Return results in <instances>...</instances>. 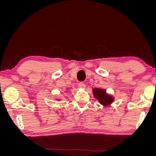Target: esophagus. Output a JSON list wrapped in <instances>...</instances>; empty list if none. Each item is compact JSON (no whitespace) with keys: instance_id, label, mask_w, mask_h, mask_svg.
Returning <instances> with one entry per match:
<instances>
[{"instance_id":"obj_1","label":"esophagus","mask_w":156,"mask_h":156,"mask_svg":"<svg viewBox=\"0 0 156 156\" xmlns=\"http://www.w3.org/2000/svg\"><path fill=\"white\" fill-rule=\"evenodd\" d=\"M78 87L80 89H84L86 87V85H85V84H84L83 83H80L78 84Z\"/></svg>"}]
</instances>
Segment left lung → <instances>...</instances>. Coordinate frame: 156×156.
<instances>
[{
    "label": "left lung",
    "mask_w": 156,
    "mask_h": 156,
    "mask_svg": "<svg viewBox=\"0 0 156 156\" xmlns=\"http://www.w3.org/2000/svg\"><path fill=\"white\" fill-rule=\"evenodd\" d=\"M94 97L103 106H108L111 105L115 101V98L111 94L107 93L105 89L94 88L92 89Z\"/></svg>",
    "instance_id": "1"
}]
</instances>
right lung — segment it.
Returning <instances> with one entry per match:
<instances>
[{
    "mask_svg": "<svg viewBox=\"0 0 156 156\" xmlns=\"http://www.w3.org/2000/svg\"><path fill=\"white\" fill-rule=\"evenodd\" d=\"M68 91V90H67V92ZM56 100H58V101H60V99H56Z\"/></svg>",
    "mask_w": 156,
    "mask_h": 156,
    "instance_id": "1",
    "label": "right lung"
}]
</instances>
